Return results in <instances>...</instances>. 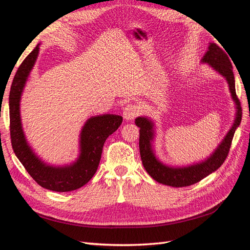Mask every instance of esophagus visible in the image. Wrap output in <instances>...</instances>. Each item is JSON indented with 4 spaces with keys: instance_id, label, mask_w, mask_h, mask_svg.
Wrapping results in <instances>:
<instances>
[{
    "instance_id": "1",
    "label": "esophagus",
    "mask_w": 250,
    "mask_h": 250,
    "mask_svg": "<svg viewBox=\"0 0 250 250\" xmlns=\"http://www.w3.org/2000/svg\"><path fill=\"white\" fill-rule=\"evenodd\" d=\"M140 115V108L135 104H127L123 109V117L125 120H133L135 117Z\"/></svg>"
}]
</instances>
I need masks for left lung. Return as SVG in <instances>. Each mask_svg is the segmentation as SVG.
Instances as JSON below:
<instances>
[{
    "label": "left lung",
    "mask_w": 250,
    "mask_h": 250,
    "mask_svg": "<svg viewBox=\"0 0 250 250\" xmlns=\"http://www.w3.org/2000/svg\"><path fill=\"white\" fill-rule=\"evenodd\" d=\"M228 54L216 43L210 42L207 53L201 59V62L208 63L213 67V70L222 75L225 80L228 81L231 98L236 103L237 108L236 119L233 121L231 128L220 143V145L207 160L191 166H187V167H170V166L163 164L158 161V158H156L152 150V145H151V142L154 138L153 122L146 117H139L135 119V125L140 127L139 144L143 166L149 175L157 183L174 188L194 185L209 175L210 173L215 172L218 168H220L228 157L234 131L239 127L242 120V107L236 94L232 65Z\"/></svg>",
    "instance_id": "obj_1"
}]
</instances>
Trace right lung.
<instances>
[{
  "mask_svg": "<svg viewBox=\"0 0 250 250\" xmlns=\"http://www.w3.org/2000/svg\"><path fill=\"white\" fill-rule=\"evenodd\" d=\"M39 51L40 44H37L21 62L12 81L9 94L11 145L19 161L41 187L50 191L70 192L83 187L95 175L104 143L122 124L123 118L110 113L89 118L81 129L80 153L76 161L62 167L43 163L27 143L20 113L21 97Z\"/></svg>",
  "mask_w": 250,
  "mask_h": 250,
  "instance_id": "right-lung-1",
  "label": "right lung"
}]
</instances>
